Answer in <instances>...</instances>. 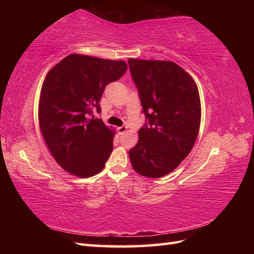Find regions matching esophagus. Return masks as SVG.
Masks as SVG:
<instances>
[{"mask_svg": "<svg viewBox=\"0 0 254 254\" xmlns=\"http://www.w3.org/2000/svg\"><path fill=\"white\" fill-rule=\"evenodd\" d=\"M118 130H119L120 133H124L127 130V126H121V127L118 128Z\"/></svg>", "mask_w": 254, "mask_h": 254, "instance_id": "1", "label": "esophagus"}]
</instances>
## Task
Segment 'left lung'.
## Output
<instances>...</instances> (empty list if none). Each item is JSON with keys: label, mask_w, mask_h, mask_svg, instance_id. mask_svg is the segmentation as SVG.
<instances>
[{"label": "left lung", "mask_w": 254, "mask_h": 254, "mask_svg": "<svg viewBox=\"0 0 254 254\" xmlns=\"http://www.w3.org/2000/svg\"><path fill=\"white\" fill-rule=\"evenodd\" d=\"M147 123L129 150L133 170L161 178L176 170L196 142L201 104L193 77L172 61L128 59Z\"/></svg>", "instance_id": "8db88e82"}]
</instances>
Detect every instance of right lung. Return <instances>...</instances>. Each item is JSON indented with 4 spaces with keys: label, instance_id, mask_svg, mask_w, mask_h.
Returning a JSON list of instances; mask_svg holds the SVG:
<instances>
[{
    "label": "right lung",
    "instance_id": "1",
    "mask_svg": "<svg viewBox=\"0 0 254 254\" xmlns=\"http://www.w3.org/2000/svg\"><path fill=\"white\" fill-rule=\"evenodd\" d=\"M126 70L123 60L71 54L45 76L38 107L40 131L53 158L68 174L89 178L105 167L115 131L89 115L93 108L101 112L106 86Z\"/></svg>",
    "mask_w": 254,
    "mask_h": 254
}]
</instances>
